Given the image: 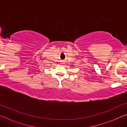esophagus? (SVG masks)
Segmentation results:
<instances>
[{
    "mask_svg": "<svg viewBox=\"0 0 127 127\" xmlns=\"http://www.w3.org/2000/svg\"><path fill=\"white\" fill-rule=\"evenodd\" d=\"M62 62H63V61H62ZM62 64H64V63H62Z\"/></svg>",
    "mask_w": 127,
    "mask_h": 127,
    "instance_id": "34e87169",
    "label": "esophagus"
}]
</instances>
